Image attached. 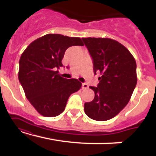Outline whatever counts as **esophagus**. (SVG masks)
<instances>
[{
    "label": "esophagus",
    "mask_w": 156,
    "mask_h": 156,
    "mask_svg": "<svg viewBox=\"0 0 156 156\" xmlns=\"http://www.w3.org/2000/svg\"><path fill=\"white\" fill-rule=\"evenodd\" d=\"M89 87V86H88V84L87 83H82V89H87Z\"/></svg>",
    "instance_id": "1"
}]
</instances>
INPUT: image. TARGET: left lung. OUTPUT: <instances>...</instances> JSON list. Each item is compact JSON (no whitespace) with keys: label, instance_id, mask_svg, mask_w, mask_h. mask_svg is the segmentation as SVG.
I'll return each instance as SVG.
<instances>
[{"label":"left lung","instance_id":"obj_1","mask_svg":"<svg viewBox=\"0 0 156 156\" xmlns=\"http://www.w3.org/2000/svg\"><path fill=\"white\" fill-rule=\"evenodd\" d=\"M93 59L94 72L100 73L92 102L85 103L89 118L105 121L117 116L129 102L137 83L136 63L123 44L110 38H82Z\"/></svg>","mask_w":156,"mask_h":156}]
</instances>
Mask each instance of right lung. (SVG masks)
<instances>
[{"label": "right lung", "instance_id": "add662e5", "mask_svg": "<svg viewBox=\"0 0 156 156\" xmlns=\"http://www.w3.org/2000/svg\"><path fill=\"white\" fill-rule=\"evenodd\" d=\"M76 45H83L79 37L48 34L32 42L21 55L19 80L27 99L44 117L62 114L69 97L81 88L78 79L64 78L57 70L63 67L66 50Z\"/></svg>", "mask_w": 156, "mask_h": 156}]
</instances>
